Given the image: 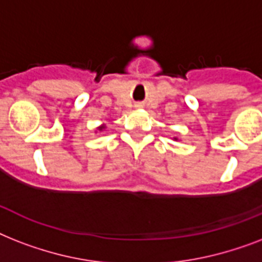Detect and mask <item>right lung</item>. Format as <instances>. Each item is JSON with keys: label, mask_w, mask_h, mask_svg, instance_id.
I'll list each match as a JSON object with an SVG mask.
<instances>
[{"label": "right lung", "mask_w": 262, "mask_h": 262, "mask_svg": "<svg viewBox=\"0 0 262 262\" xmlns=\"http://www.w3.org/2000/svg\"><path fill=\"white\" fill-rule=\"evenodd\" d=\"M102 129H103V127H100V130H102Z\"/></svg>", "instance_id": "right-lung-1"}]
</instances>
